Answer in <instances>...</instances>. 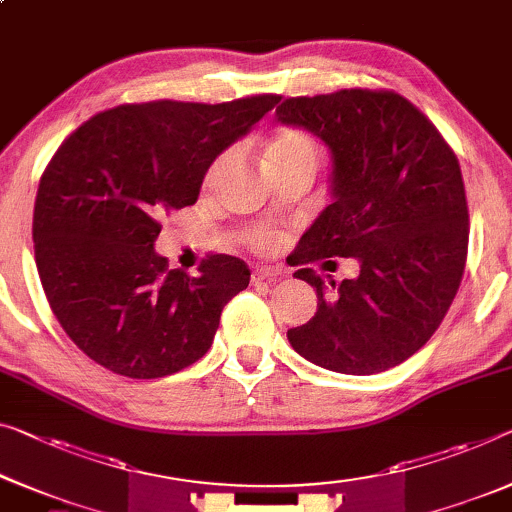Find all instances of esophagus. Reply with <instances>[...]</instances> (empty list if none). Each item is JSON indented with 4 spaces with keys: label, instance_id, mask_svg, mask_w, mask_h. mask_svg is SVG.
<instances>
[{
    "label": "esophagus",
    "instance_id": "obj_1",
    "mask_svg": "<svg viewBox=\"0 0 512 512\" xmlns=\"http://www.w3.org/2000/svg\"><path fill=\"white\" fill-rule=\"evenodd\" d=\"M282 269H278V266H271V264H259L253 269V278L255 280H276L282 276Z\"/></svg>",
    "mask_w": 512,
    "mask_h": 512
}]
</instances>
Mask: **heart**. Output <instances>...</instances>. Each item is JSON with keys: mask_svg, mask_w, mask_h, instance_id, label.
I'll return each mask as SVG.
<instances>
[{"mask_svg": "<svg viewBox=\"0 0 512 512\" xmlns=\"http://www.w3.org/2000/svg\"><path fill=\"white\" fill-rule=\"evenodd\" d=\"M276 160H317V147L312 137L305 135L296 128H278L276 133L269 137L264 151V163H276ZM253 241L257 246H264L269 236L264 232H255Z\"/></svg>", "mask_w": 512, "mask_h": 512, "instance_id": "obj_1", "label": "heart"}]
</instances>
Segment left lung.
Segmentation results:
<instances>
[{
	"instance_id": "1",
	"label": "left lung",
	"mask_w": 512,
	"mask_h": 512,
	"mask_svg": "<svg viewBox=\"0 0 512 512\" xmlns=\"http://www.w3.org/2000/svg\"><path fill=\"white\" fill-rule=\"evenodd\" d=\"M276 119L317 135L331 156V204L292 255L317 312L287 331L289 345L340 375L391 370L432 338L460 287L469 243L460 163L393 91L287 98ZM319 256H354L359 276L326 286L304 266Z\"/></svg>"
}]
</instances>
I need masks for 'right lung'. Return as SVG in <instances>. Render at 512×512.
<instances>
[{
    "label": "right lung",
    "instance_id": "right-lung-1",
    "mask_svg": "<svg viewBox=\"0 0 512 512\" xmlns=\"http://www.w3.org/2000/svg\"><path fill=\"white\" fill-rule=\"evenodd\" d=\"M280 96L204 105H119L71 133L34 204L38 276L61 329L91 361L131 379L179 372L209 352L246 262L211 255L200 276L167 269L158 220L197 202L209 167Z\"/></svg>",
    "mask_w": 512,
    "mask_h": 512
}]
</instances>
